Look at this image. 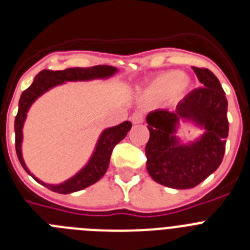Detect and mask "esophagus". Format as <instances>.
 Returning a JSON list of instances; mask_svg holds the SVG:
<instances>
[{
    "label": "esophagus",
    "mask_w": 250,
    "mask_h": 250,
    "mask_svg": "<svg viewBox=\"0 0 250 250\" xmlns=\"http://www.w3.org/2000/svg\"><path fill=\"white\" fill-rule=\"evenodd\" d=\"M131 121H132V124L143 123V121H144V115H143V112H140V111L134 112V114L131 115Z\"/></svg>",
    "instance_id": "esophagus-1"
}]
</instances>
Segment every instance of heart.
<instances>
[{"label":"heart","instance_id":"1","mask_svg":"<svg viewBox=\"0 0 250 250\" xmlns=\"http://www.w3.org/2000/svg\"><path fill=\"white\" fill-rule=\"evenodd\" d=\"M190 86V81L182 72L171 70L156 76L143 92V98L147 101H163L174 96H180Z\"/></svg>","mask_w":250,"mask_h":250}]
</instances>
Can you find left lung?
<instances>
[{"mask_svg":"<svg viewBox=\"0 0 250 250\" xmlns=\"http://www.w3.org/2000/svg\"><path fill=\"white\" fill-rule=\"evenodd\" d=\"M193 70L203 87L188 94L175 111L155 110L146 116L147 173L173 189H190L213 174L222 164L228 138V101L219 80L208 68ZM182 121L193 122L205 132L184 145L176 136Z\"/></svg>","mask_w":250,"mask_h":250,"instance_id":"left-lung-1","label":"left lung"}]
</instances>
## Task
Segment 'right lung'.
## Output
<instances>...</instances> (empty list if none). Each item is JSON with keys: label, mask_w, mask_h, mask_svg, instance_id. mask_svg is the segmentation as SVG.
Listing matches in <instances>:
<instances>
[{"label": "right lung", "mask_w": 250, "mask_h": 250, "mask_svg": "<svg viewBox=\"0 0 250 250\" xmlns=\"http://www.w3.org/2000/svg\"><path fill=\"white\" fill-rule=\"evenodd\" d=\"M116 72H118V68L106 65L92 66V67H72L66 68V70H62V71L43 70V71L36 75L32 85L27 90L22 92L19 101V112L16 115V119H15L16 152L22 167L37 183L42 184L43 187L55 191V193L70 194L83 190L85 188L95 184V183L99 182L105 175L107 167H109L112 149L115 147V145L119 144L127 135V132L131 129L132 125L130 121H124V123L119 124L116 126L107 127V129L104 130L101 132V135L99 136L96 146H95L94 152H92L90 160L87 161V164L80 171H77L72 178L60 183V184H47V183L40 180L26 167L25 160L22 158V140H23L22 129H23V124H25L26 118H27V112L30 110L31 105L41 95L47 92L50 89H52L55 86L68 83V81H90L96 80V79H109V77L114 76Z\"/></svg>", "instance_id": "add662e5"}]
</instances>
